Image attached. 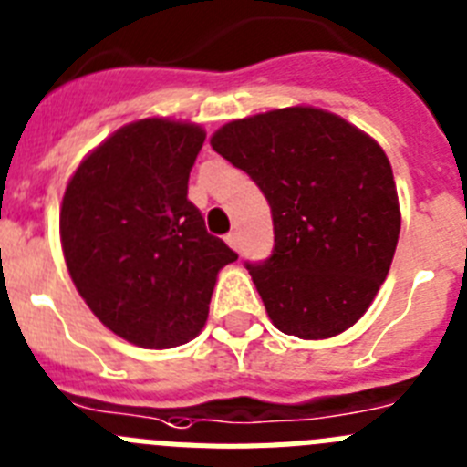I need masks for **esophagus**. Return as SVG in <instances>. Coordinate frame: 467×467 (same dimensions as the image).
<instances>
[{"instance_id":"1","label":"esophagus","mask_w":467,"mask_h":467,"mask_svg":"<svg viewBox=\"0 0 467 467\" xmlns=\"http://www.w3.org/2000/svg\"><path fill=\"white\" fill-rule=\"evenodd\" d=\"M225 242H228V244L233 246L234 251L239 249V234L237 233H228V234H225Z\"/></svg>"}]
</instances>
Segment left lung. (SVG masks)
<instances>
[{"mask_svg":"<svg viewBox=\"0 0 467 467\" xmlns=\"http://www.w3.org/2000/svg\"><path fill=\"white\" fill-rule=\"evenodd\" d=\"M211 148L273 211V256L246 270L275 327L306 340L350 329L388 277L402 223L383 148L303 105L230 121Z\"/></svg>","mask_w":467,"mask_h":467,"instance_id":"obj_1","label":"left lung"}]
</instances>
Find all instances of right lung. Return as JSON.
<instances>
[{
    "label": "right lung",
    "mask_w": 467,
    "mask_h": 467,
    "mask_svg": "<svg viewBox=\"0 0 467 467\" xmlns=\"http://www.w3.org/2000/svg\"><path fill=\"white\" fill-rule=\"evenodd\" d=\"M204 129L161 117L117 129L77 166L60 242L77 291L100 322L140 348L200 334L218 270L237 261L188 200Z\"/></svg>",
    "instance_id": "right-lung-1"
}]
</instances>
